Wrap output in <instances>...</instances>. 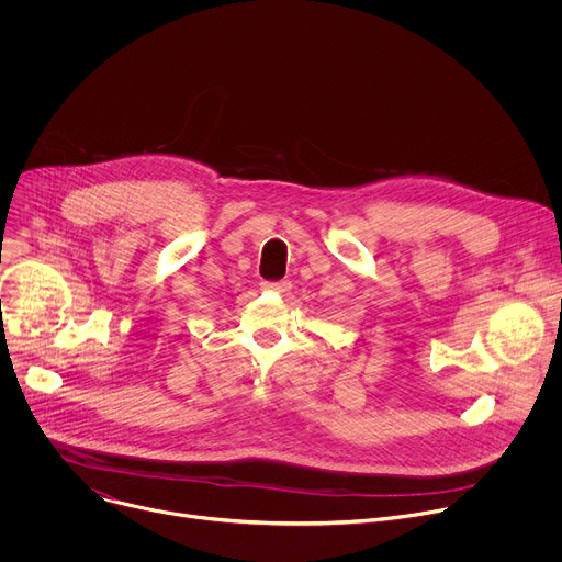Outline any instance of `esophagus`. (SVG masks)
<instances>
[{
	"label": "esophagus",
	"mask_w": 562,
	"mask_h": 562,
	"mask_svg": "<svg viewBox=\"0 0 562 562\" xmlns=\"http://www.w3.org/2000/svg\"><path fill=\"white\" fill-rule=\"evenodd\" d=\"M260 286H262L265 291H273V293H286V291H291V282H289V280H278V282L265 280V282H260Z\"/></svg>",
	"instance_id": "esophagus-1"
}]
</instances>
